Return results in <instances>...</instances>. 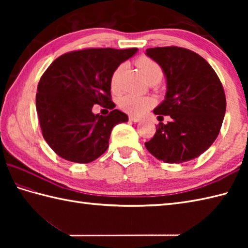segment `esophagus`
<instances>
[{
  "instance_id": "obj_1",
  "label": "esophagus",
  "mask_w": 248,
  "mask_h": 248,
  "mask_svg": "<svg viewBox=\"0 0 248 248\" xmlns=\"http://www.w3.org/2000/svg\"><path fill=\"white\" fill-rule=\"evenodd\" d=\"M129 119H130L131 121H133V123H139V121L141 120L140 117H136V116H132V115L130 116Z\"/></svg>"
}]
</instances>
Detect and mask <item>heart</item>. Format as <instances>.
Masks as SVG:
<instances>
[{
    "label": "heart",
    "instance_id": "1",
    "mask_svg": "<svg viewBox=\"0 0 248 248\" xmlns=\"http://www.w3.org/2000/svg\"><path fill=\"white\" fill-rule=\"evenodd\" d=\"M136 64H138L141 75L144 76L146 80L152 77L162 78L161 67L157 65L155 61L149 59V57H140L138 62H136ZM121 70H123V67L120 66L114 71L112 78H110V86H112L113 89H116L118 87V80ZM152 104H154V101H152L151 98L138 96V94H127V96L121 98L119 102L120 108H123L124 112L135 115L143 114Z\"/></svg>",
    "mask_w": 248,
    "mask_h": 248
}]
</instances>
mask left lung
I'll list each match as a JSON object with an SVG mask.
<instances>
[{"mask_svg":"<svg viewBox=\"0 0 248 248\" xmlns=\"http://www.w3.org/2000/svg\"><path fill=\"white\" fill-rule=\"evenodd\" d=\"M166 78V93L154 109L159 124L147 150L164 163H183L202 155L217 140L226 112L225 93L217 73L202 56L179 46L147 49Z\"/></svg>","mask_w":248,"mask_h":248,"instance_id":"1","label":"left lung"}]
</instances>
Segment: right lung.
I'll return each mask as SVG.
<instances>
[{
    "label": "right lung",
    "mask_w": 248,
    "mask_h": 248,
    "mask_svg": "<svg viewBox=\"0 0 248 248\" xmlns=\"http://www.w3.org/2000/svg\"><path fill=\"white\" fill-rule=\"evenodd\" d=\"M138 51H75L49 66L37 87L36 109L44 139L56 155L85 164L107 151L113 128L129 120L127 114L114 108L110 78L121 62ZM94 104L104 105L112 112L108 116L93 114Z\"/></svg>",
    "instance_id": "obj_1"
}]
</instances>
